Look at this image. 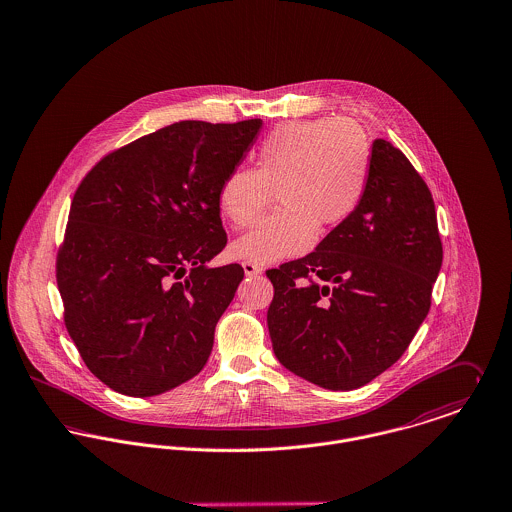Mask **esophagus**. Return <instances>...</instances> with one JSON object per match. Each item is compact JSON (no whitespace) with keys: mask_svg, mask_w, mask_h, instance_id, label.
Returning <instances> with one entry per match:
<instances>
[{"mask_svg":"<svg viewBox=\"0 0 512 512\" xmlns=\"http://www.w3.org/2000/svg\"><path fill=\"white\" fill-rule=\"evenodd\" d=\"M241 267H243V271H245V275H247V277L259 275V273L263 271L259 265H255V263H251V261H243V263H241Z\"/></svg>","mask_w":512,"mask_h":512,"instance_id":"esophagus-1","label":"esophagus"}]
</instances>
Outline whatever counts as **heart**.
<instances>
[{"label": "heart", "mask_w": 512, "mask_h": 512, "mask_svg": "<svg viewBox=\"0 0 512 512\" xmlns=\"http://www.w3.org/2000/svg\"><path fill=\"white\" fill-rule=\"evenodd\" d=\"M373 167L371 141L349 117L288 121L259 147L257 169L237 167L218 190L222 216L235 229L251 226L231 245L235 259L271 265L308 251L318 233L343 226L361 206Z\"/></svg>", "instance_id": "b5f03b06"}]
</instances>
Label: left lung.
I'll return each instance as SVG.
<instances>
[{"label": "left lung", "instance_id": "1", "mask_svg": "<svg viewBox=\"0 0 512 512\" xmlns=\"http://www.w3.org/2000/svg\"><path fill=\"white\" fill-rule=\"evenodd\" d=\"M442 257L428 184L400 149L375 139L359 210L316 251L267 271L277 359L330 391L367 385L424 322Z\"/></svg>", "mask_w": 512, "mask_h": 512}]
</instances>
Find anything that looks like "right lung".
<instances>
[{
    "label": "right lung",
    "instance_id": "right-lung-1",
    "mask_svg": "<svg viewBox=\"0 0 512 512\" xmlns=\"http://www.w3.org/2000/svg\"><path fill=\"white\" fill-rule=\"evenodd\" d=\"M261 119L178 121L100 159L78 184L57 253L64 326L82 361L127 397L202 371L243 269H208L228 243L218 190Z\"/></svg>",
    "mask_w": 512,
    "mask_h": 512
}]
</instances>
